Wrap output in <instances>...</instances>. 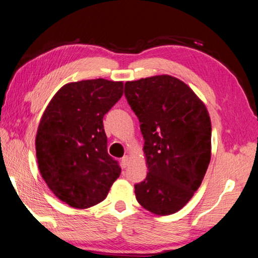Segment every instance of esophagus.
Returning a JSON list of instances; mask_svg holds the SVG:
<instances>
[{"label": "esophagus", "mask_w": 258, "mask_h": 258, "mask_svg": "<svg viewBox=\"0 0 258 258\" xmlns=\"http://www.w3.org/2000/svg\"><path fill=\"white\" fill-rule=\"evenodd\" d=\"M129 160H130L129 155H124L123 157H122L121 162H122V165H123V168H125V166L128 165V163H129Z\"/></svg>", "instance_id": "obj_1"}]
</instances>
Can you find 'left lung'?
<instances>
[{"mask_svg":"<svg viewBox=\"0 0 258 258\" xmlns=\"http://www.w3.org/2000/svg\"><path fill=\"white\" fill-rule=\"evenodd\" d=\"M124 95L141 122L148 173L135 184L144 209L173 214L191 200L211 161L212 125L202 99L175 77L126 81Z\"/></svg>","mask_w":258,"mask_h":258,"instance_id":"1","label":"left lung"}]
</instances>
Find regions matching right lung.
Returning a JSON list of instances; mask_svg holds the SVG:
<instances>
[{"label": "right lung", "mask_w": 258, "mask_h": 258, "mask_svg": "<svg viewBox=\"0 0 258 258\" xmlns=\"http://www.w3.org/2000/svg\"><path fill=\"white\" fill-rule=\"evenodd\" d=\"M122 94V81L81 80L61 87L45 108L35 142L38 169L54 195L71 207L101 203L119 178L103 117Z\"/></svg>", "instance_id": "right-lung-1"}]
</instances>
